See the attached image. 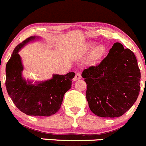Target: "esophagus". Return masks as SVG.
Segmentation results:
<instances>
[{
    "label": "esophagus",
    "instance_id": "1",
    "mask_svg": "<svg viewBox=\"0 0 146 146\" xmlns=\"http://www.w3.org/2000/svg\"><path fill=\"white\" fill-rule=\"evenodd\" d=\"M81 78V73H79V72H77V73H76V75H75L74 78H73V81H77V80H79Z\"/></svg>",
    "mask_w": 146,
    "mask_h": 146
}]
</instances>
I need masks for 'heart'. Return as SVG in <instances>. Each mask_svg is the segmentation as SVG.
Instances as JSON below:
<instances>
[{
	"label": "heart",
	"mask_w": 146,
	"mask_h": 146,
	"mask_svg": "<svg viewBox=\"0 0 146 146\" xmlns=\"http://www.w3.org/2000/svg\"><path fill=\"white\" fill-rule=\"evenodd\" d=\"M94 46V44H91L89 45V48H92V47ZM106 52V48L104 45H100L94 48V50L92 51L91 54V59L93 61H97V60H100V59L102 58L103 56L105 55Z\"/></svg>",
	"instance_id": "obj_1"
}]
</instances>
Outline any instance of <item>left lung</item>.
<instances>
[{
    "label": "left lung",
    "instance_id": "1",
    "mask_svg": "<svg viewBox=\"0 0 146 146\" xmlns=\"http://www.w3.org/2000/svg\"><path fill=\"white\" fill-rule=\"evenodd\" d=\"M92 112L100 117H119L137 100L140 71L133 52L115 43L107 57L83 71Z\"/></svg>",
    "mask_w": 146,
    "mask_h": 146
}]
</instances>
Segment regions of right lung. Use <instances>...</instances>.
<instances>
[{"label": "right lung", "mask_w": 146, "mask_h": 146, "mask_svg": "<svg viewBox=\"0 0 146 146\" xmlns=\"http://www.w3.org/2000/svg\"><path fill=\"white\" fill-rule=\"evenodd\" d=\"M35 38V36L28 38L14 49L6 66V90L16 107L24 113L34 116H50L60 108L64 94L71 87L75 73L54 75L52 79L35 84L26 81L22 76L23 66L18 52Z\"/></svg>", "instance_id": "add662e5"}]
</instances>
